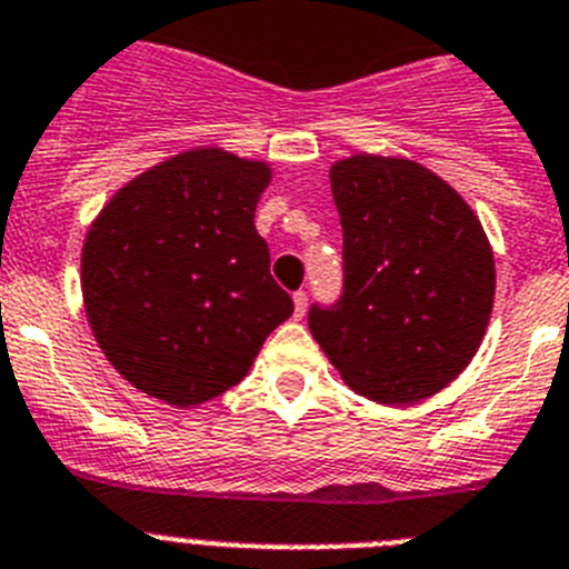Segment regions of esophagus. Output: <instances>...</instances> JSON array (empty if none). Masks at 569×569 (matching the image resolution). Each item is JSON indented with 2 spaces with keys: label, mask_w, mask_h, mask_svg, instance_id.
Segmentation results:
<instances>
[{
  "label": "esophagus",
  "mask_w": 569,
  "mask_h": 569,
  "mask_svg": "<svg viewBox=\"0 0 569 569\" xmlns=\"http://www.w3.org/2000/svg\"><path fill=\"white\" fill-rule=\"evenodd\" d=\"M291 300H295V318H303L306 315V291H295L291 295Z\"/></svg>",
  "instance_id": "obj_1"
}]
</instances>
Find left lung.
Returning <instances> with one entry per match:
<instances>
[{"mask_svg": "<svg viewBox=\"0 0 569 569\" xmlns=\"http://www.w3.org/2000/svg\"><path fill=\"white\" fill-rule=\"evenodd\" d=\"M343 226V298L309 329L349 389L418 403L449 387L487 335L496 260L481 220L443 177L409 157L329 168Z\"/></svg>", "mask_w": 569, "mask_h": 569, "instance_id": "8db88e82", "label": "left lung"}]
</instances>
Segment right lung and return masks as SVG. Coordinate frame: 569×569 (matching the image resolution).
I'll list each match as a JSON object with an SVG mask.
<instances>
[{"label":"right lung","mask_w":569,"mask_h":569,"mask_svg":"<svg viewBox=\"0 0 569 569\" xmlns=\"http://www.w3.org/2000/svg\"><path fill=\"white\" fill-rule=\"evenodd\" d=\"M271 174L266 160L197 146L128 180L88 226V326L148 398L194 409L223 395L295 312L254 229Z\"/></svg>","instance_id":"1"}]
</instances>
